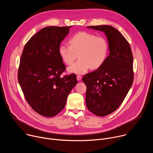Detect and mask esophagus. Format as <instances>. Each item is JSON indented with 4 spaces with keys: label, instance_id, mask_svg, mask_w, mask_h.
<instances>
[{
    "label": "esophagus",
    "instance_id": "obj_1",
    "mask_svg": "<svg viewBox=\"0 0 153 153\" xmlns=\"http://www.w3.org/2000/svg\"><path fill=\"white\" fill-rule=\"evenodd\" d=\"M82 77L80 75H77V80L78 81H80L82 80Z\"/></svg>",
    "mask_w": 153,
    "mask_h": 153
}]
</instances>
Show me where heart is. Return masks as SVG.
Segmentation results:
<instances>
[{
    "label": "heart",
    "instance_id": "b5f03b06",
    "mask_svg": "<svg viewBox=\"0 0 153 153\" xmlns=\"http://www.w3.org/2000/svg\"><path fill=\"white\" fill-rule=\"evenodd\" d=\"M70 45L62 44L59 47V54L67 65L71 64L79 56V60L67 69L70 73L83 74L91 68L97 69L106 61L109 53L107 40L101 36L81 32L70 39Z\"/></svg>",
    "mask_w": 153,
    "mask_h": 153
}]
</instances>
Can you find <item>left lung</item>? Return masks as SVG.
I'll return each mask as SVG.
<instances>
[{"label": "left lung", "mask_w": 153, "mask_h": 153, "mask_svg": "<svg viewBox=\"0 0 153 153\" xmlns=\"http://www.w3.org/2000/svg\"><path fill=\"white\" fill-rule=\"evenodd\" d=\"M105 33L109 54L98 70L86 74V105L99 117L112 114L121 105L133 82V58L130 46L124 36L109 25L87 26Z\"/></svg>", "instance_id": "1"}]
</instances>
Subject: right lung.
<instances>
[{
    "mask_svg": "<svg viewBox=\"0 0 153 153\" xmlns=\"http://www.w3.org/2000/svg\"><path fill=\"white\" fill-rule=\"evenodd\" d=\"M71 27H44L27 41L23 50L19 82L29 105L44 117L58 115L77 83L74 74L61 77L66 68L58 49Z\"/></svg>",
    "mask_w": 153,
    "mask_h": 153,
    "instance_id": "obj_1",
    "label": "right lung"
}]
</instances>
